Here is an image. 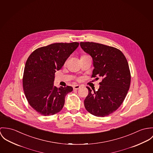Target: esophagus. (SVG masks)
<instances>
[{"label": "esophagus", "instance_id": "esophagus-1", "mask_svg": "<svg viewBox=\"0 0 153 153\" xmlns=\"http://www.w3.org/2000/svg\"><path fill=\"white\" fill-rule=\"evenodd\" d=\"M80 87H81V85H75L73 86V88L74 90H77V89L80 88Z\"/></svg>", "mask_w": 153, "mask_h": 153}]
</instances>
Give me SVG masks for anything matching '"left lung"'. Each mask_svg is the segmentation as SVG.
<instances>
[{"instance_id": "8db88e82", "label": "left lung", "mask_w": 153, "mask_h": 153, "mask_svg": "<svg viewBox=\"0 0 153 153\" xmlns=\"http://www.w3.org/2000/svg\"><path fill=\"white\" fill-rule=\"evenodd\" d=\"M84 51L93 59L92 77H102L97 91L87 87L85 109L97 117H105L115 111L124 101L130 88L131 75L127 60L119 49L94 42H80Z\"/></svg>"}]
</instances>
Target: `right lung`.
Here are the masks:
<instances>
[{
    "label": "right lung",
    "mask_w": 153,
    "mask_h": 153,
    "mask_svg": "<svg viewBox=\"0 0 153 153\" xmlns=\"http://www.w3.org/2000/svg\"><path fill=\"white\" fill-rule=\"evenodd\" d=\"M79 45L77 42L53 43L37 49L28 57L23 77V90L30 106L39 114L51 116L63 108L66 94L73 88L54 86V73Z\"/></svg>",
    "instance_id": "1"
}]
</instances>
